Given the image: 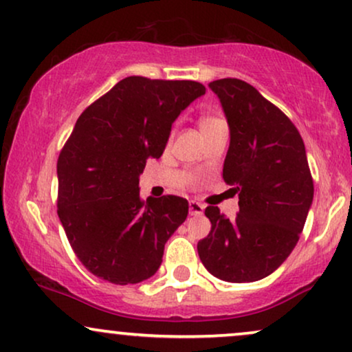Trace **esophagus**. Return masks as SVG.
I'll use <instances>...</instances> for the list:
<instances>
[{"label":"esophagus","instance_id":"esophagus-1","mask_svg":"<svg viewBox=\"0 0 352 352\" xmlns=\"http://www.w3.org/2000/svg\"><path fill=\"white\" fill-rule=\"evenodd\" d=\"M190 214L191 216H199V214H203L204 212V204H201V203H198V201H190Z\"/></svg>","mask_w":352,"mask_h":352}]
</instances>
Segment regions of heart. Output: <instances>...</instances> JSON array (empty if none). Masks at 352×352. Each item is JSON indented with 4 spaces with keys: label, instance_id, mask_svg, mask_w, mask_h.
<instances>
[{
    "label": "heart",
    "instance_id": "1",
    "mask_svg": "<svg viewBox=\"0 0 352 352\" xmlns=\"http://www.w3.org/2000/svg\"><path fill=\"white\" fill-rule=\"evenodd\" d=\"M219 122H222V120L216 118V117H203L201 120H199V128H201V130H204V128L211 126V124H216V123H219Z\"/></svg>",
    "mask_w": 352,
    "mask_h": 352
}]
</instances>
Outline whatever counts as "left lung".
<instances>
[{
	"label": "left lung",
	"mask_w": 352,
	"mask_h": 352,
	"mask_svg": "<svg viewBox=\"0 0 352 352\" xmlns=\"http://www.w3.org/2000/svg\"><path fill=\"white\" fill-rule=\"evenodd\" d=\"M209 89L229 124L222 177L239 193V214L228 219L208 206L211 232L198 242V255L222 281L253 283L294 250L314 201V180L304 141L278 107L240 79H217Z\"/></svg>",
	"instance_id": "8db88e82"
}]
</instances>
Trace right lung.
Returning a JSON list of instances; mask_svg holds the SVG:
<instances>
[{
  "instance_id": "right-lung-1",
  "label": "right lung",
  "mask_w": 352,
  "mask_h": 352,
  "mask_svg": "<svg viewBox=\"0 0 352 352\" xmlns=\"http://www.w3.org/2000/svg\"><path fill=\"white\" fill-rule=\"evenodd\" d=\"M206 87L130 76L89 105L56 164L58 217L79 261L105 281L136 284L162 263L188 216L180 197L140 198L148 159L166 149L172 124Z\"/></svg>"
}]
</instances>
